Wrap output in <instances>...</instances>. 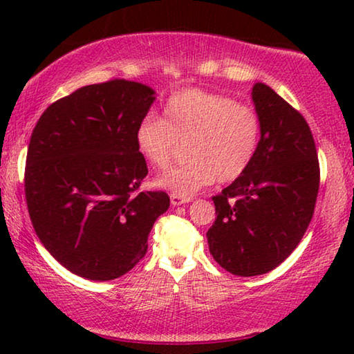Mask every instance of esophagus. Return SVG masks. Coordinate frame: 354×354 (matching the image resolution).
Wrapping results in <instances>:
<instances>
[{
  "label": "esophagus",
  "mask_w": 354,
  "mask_h": 354,
  "mask_svg": "<svg viewBox=\"0 0 354 354\" xmlns=\"http://www.w3.org/2000/svg\"><path fill=\"white\" fill-rule=\"evenodd\" d=\"M193 200L192 196H178V195H171V203L172 206H180V205H185V203H190Z\"/></svg>",
  "instance_id": "1"
}]
</instances>
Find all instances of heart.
<instances>
[{
    "instance_id": "obj_1",
    "label": "heart",
    "mask_w": 354,
    "mask_h": 354,
    "mask_svg": "<svg viewBox=\"0 0 354 354\" xmlns=\"http://www.w3.org/2000/svg\"><path fill=\"white\" fill-rule=\"evenodd\" d=\"M261 119L251 106L225 95L185 88L164 103L162 119L147 115L135 130V145L153 167H166L178 145L185 143L187 162L158 177L161 188L192 196L212 180L239 178L258 153Z\"/></svg>"
}]
</instances>
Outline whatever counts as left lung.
<instances>
[{"instance_id":"obj_1","label":"left lung","mask_w":354,"mask_h":354,"mask_svg":"<svg viewBox=\"0 0 354 354\" xmlns=\"http://www.w3.org/2000/svg\"><path fill=\"white\" fill-rule=\"evenodd\" d=\"M251 96L261 119L258 153L212 196L216 221L206 234L216 263L240 277L269 272L292 254L313 219L321 178L303 115L264 84Z\"/></svg>"}]
</instances>
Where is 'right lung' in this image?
I'll return each instance as SVG.
<instances>
[{"mask_svg": "<svg viewBox=\"0 0 354 354\" xmlns=\"http://www.w3.org/2000/svg\"><path fill=\"white\" fill-rule=\"evenodd\" d=\"M154 101L149 86L115 79L55 101L33 129L26 200L43 246L72 274L113 280L147 254L164 192H140L148 174L135 130Z\"/></svg>", "mask_w": 354, "mask_h": 354, "instance_id": "right-lung-1", "label": "right lung"}]
</instances>
